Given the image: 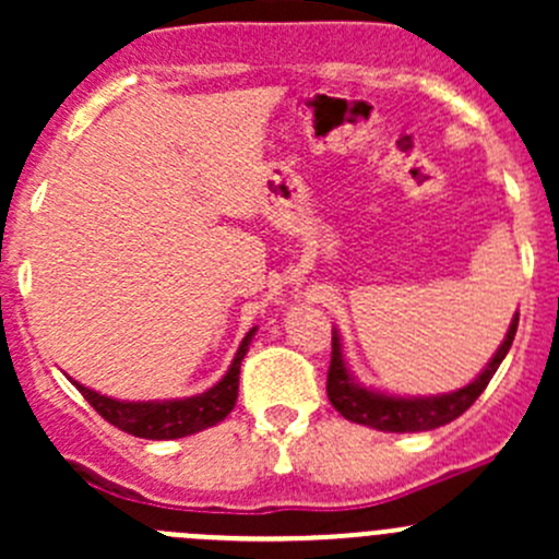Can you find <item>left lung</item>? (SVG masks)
Segmentation results:
<instances>
[{
    "instance_id": "8db88e82",
    "label": "left lung",
    "mask_w": 559,
    "mask_h": 559,
    "mask_svg": "<svg viewBox=\"0 0 559 559\" xmlns=\"http://www.w3.org/2000/svg\"><path fill=\"white\" fill-rule=\"evenodd\" d=\"M516 324H520V311L511 319L509 332H506L503 343L498 346V352L492 354V359L487 362V368L471 381V384L454 389V392L443 394H394L384 392V389L365 386L362 381H357V376L352 373L346 362V354H343V337L341 332L332 326V362H330V376H326V397L335 405L337 414L348 421H357V425L373 427L381 432H427L436 430V427L449 425L456 416L465 414L473 403L478 400V394L487 389L492 376L498 373L500 362L509 354L511 343H514Z\"/></svg>"
}]
</instances>
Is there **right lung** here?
I'll list each match as a JSON object with an SVG mask.
<instances>
[{
	"mask_svg": "<svg viewBox=\"0 0 559 559\" xmlns=\"http://www.w3.org/2000/svg\"><path fill=\"white\" fill-rule=\"evenodd\" d=\"M253 335H257V326H251L246 332L227 373L211 389H205L200 394H191V397L116 400L107 397V394H99L97 389L83 386L81 381H70L94 405V411L103 419L110 421L112 427H118V430L129 432L134 438H148V441H173V438L194 436V432L207 430V427L227 419L229 411L235 408V400H238L240 362H243Z\"/></svg>",
	"mask_w": 559,
	"mask_h": 559,
	"instance_id": "add662e5",
	"label": "right lung"
}]
</instances>
